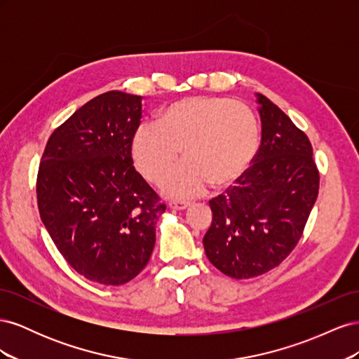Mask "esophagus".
Wrapping results in <instances>:
<instances>
[{"label": "esophagus", "mask_w": 359, "mask_h": 359, "mask_svg": "<svg viewBox=\"0 0 359 359\" xmlns=\"http://www.w3.org/2000/svg\"><path fill=\"white\" fill-rule=\"evenodd\" d=\"M169 206L172 210H186L187 206H190V202L189 201H172L169 202Z\"/></svg>", "instance_id": "obj_1"}]
</instances>
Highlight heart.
Masks as SVG:
<instances>
[{
	"mask_svg": "<svg viewBox=\"0 0 359 359\" xmlns=\"http://www.w3.org/2000/svg\"><path fill=\"white\" fill-rule=\"evenodd\" d=\"M182 156L187 160L163 181L169 196L189 198L208 184L226 187L240 180L259 149L255 114L241 102L194 95L166 106L156 123H142L132 140L137 170L158 182Z\"/></svg>",
	"mask_w": 359,
	"mask_h": 359,
	"instance_id": "heart-1",
	"label": "heart"
}]
</instances>
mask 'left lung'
Wrapping results in <instances>:
<instances>
[{
  "instance_id": "obj_1",
  "label": "left lung",
  "mask_w": 359,
  "mask_h": 359,
  "mask_svg": "<svg viewBox=\"0 0 359 359\" xmlns=\"http://www.w3.org/2000/svg\"><path fill=\"white\" fill-rule=\"evenodd\" d=\"M262 140L253 165L233 187L210 201L203 236L210 262L232 278L278 266L298 244L319 191L307 135L262 94H256Z\"/></svg>"
}]
</instances>
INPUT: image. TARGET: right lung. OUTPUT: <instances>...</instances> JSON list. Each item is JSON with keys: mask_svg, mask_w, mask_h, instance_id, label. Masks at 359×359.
Segmentation results:
<instances>
[{"mask_svg": "<svg viewBox=\"0 0 359 359\" xmlns=\"http://www.w3.org/2000/svg\"><path fill=\"white\" fill-rule=\"evenodd\" d=\"M140 118V95H97L53 130L39 168V211L53 244L76 273L106 286L147 266L166 210L133 166Z\"/></svg>", "mask_w": 359, "mask_h": 359, "instance_id": "right-lung-1", "label": "right lung"}]
</instances>
